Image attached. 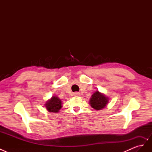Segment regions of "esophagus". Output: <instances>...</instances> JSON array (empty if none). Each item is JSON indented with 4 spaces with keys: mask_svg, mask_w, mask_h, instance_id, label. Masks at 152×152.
<instances>
[{
    "mask_svg": "<svg viewBox=\"0 0 152 152\" xmlns=\"http://www.w3.org/2000/svg\"><path fill=\"white\" fill-rule=\"evenodd\" d=\"M74 96H80V93H77V92H76V93H74Z\"/></svg>",
    "mask_w": 152,
    "mask_h": 152,
    "instance_id": "34e87169",
    "label": "esophagus"
}]
</instances>
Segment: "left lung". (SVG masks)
Returning a JSON list of instances; mask_svg holds the SVG:
<instances>
[{
    "label": "left lung",
    "mask_w": 152,
    "mask_h": 152,
    "mask_svg": "<svg viewBox=\"0 0 152 152\" xmlns=\"http://www.w3.org/2000/svg\"><path fill=\"white\" fill-rule=\"evenodd\" d=\"M108 102V98L100 93L98 91L92 95L89 103L91 106L95 110H101L103 108Z\"/></svg>",
    "instance_id": "left-lung-1"
}]
</instances>
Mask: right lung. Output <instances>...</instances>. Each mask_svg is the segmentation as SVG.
Segmentation results:
<instances>
[{
	"mask_svg": "<svg viewBox=\"0 0 152 152\" xmlns=\"http://www.w3.org/2000/svg\"><path fill=\"white\" fill-rule=\"evenodd\" d=\"M61 101L56 96H53L52 98L49 99L45 103V107L50 112H58L62 107Z\"/></svg>",
	"mask_w": 152,
	"mask_h": 152,
	"instance_id": "1",
	"label": "right lung"
}]
</instances>
